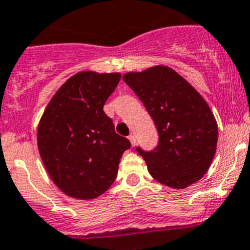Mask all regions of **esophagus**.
Returning a JSON list of instances; mask_svg holds the SVG:
<instances>
[{
    "label": "esophagus",
    "instance_id": "34e87169",
    "mask_svg": "<svg viewBox=\"0 0 250 250\" xmlns=\"http://www.w3.org/2000/svg\"><path fill=\"white\" fill-rule=\"evenodd\" d=\"M129 140L130 142H131V146H135V145H136V136H135V135H130Z\"/></svg>",
    "mask_w": 250,
    "mask_h": 250
}]
</instances>
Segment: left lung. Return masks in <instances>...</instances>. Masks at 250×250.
Instances as JSON below:
<instances>
[{"instance_id": "1", "label": "left lung", "mask_w": 250, "mask_h": 250, "mask_svg": "<svg viewBox=\"0 0 250 250\" xmlns=\"http://www.w3.org/2000/svg\"><path fill=\"white\" fill-rule=\"evenodd\" d=\"M141 99L158 130L153 151L137 152L157 182L184 189L200 180L212 162L218 127L199 92L167 66H153L123 76Z\"/></svg>"}]
</instances>
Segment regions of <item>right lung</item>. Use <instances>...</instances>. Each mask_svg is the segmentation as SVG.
<instances>
[{
    "instance_id": "1",
    "label": "right lung",
    "mask_w": 250,
    "mask_h": 250,
    "mask_svg": "<svg viewBox=\"0 0 250 250\" xmlns=\"http://www.w3.org/2000/svg\"><path fill=\"white\" fill-rule=\"evenodd\" d=\"M121 75L82 71L54 94L38 125L40 157L56 187L91 200L110 188L123 153L130 148L103 106Z\"/></svg>"
}]
</instances>
